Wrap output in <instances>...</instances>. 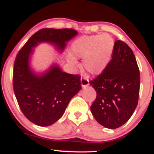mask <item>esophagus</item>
Instances as JSON below:
<instances>
[{"mask_svg": "<svg viewBox=\"0 0 154 154\" xmlns=\"http://www.w3.org/2000/svg\"><path fill=\"white\" fill-rule=\"evenodd\" d=\"M81 81V85H82V87L83 88H85L88 86V85H89V80L87 78H85V77H82L80 79Z\"/></svg>", "mask_w": 154, "mask_h": 154, "instance_id": "1", "label": "esophagus"}]
</instances>
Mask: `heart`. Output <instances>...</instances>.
<instances>
[{"label": "heart", "mask_w": 154, "mask_h": 154, "mask_svg": "<svg viewBox=\"0 0 154 154\" xmlns=\"http://www.w3.org/2000/svg\"><path fill=\"white\" fill-rule=\"evenodd\" d=\"M114 42L110 35H90L77 39L72 45L75 56L83 59V66L90 74L98 75L103 73L110 61L114 51ZM69 62L76 64L74 58Z\"/></svg>", "instance_id": "b5f03b06"}]
</instances>
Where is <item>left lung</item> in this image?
Wrapping results in <instances>:
<instances>
[{
	"mask_svg": "<svg viewBox=\"0 0 154 154\" xmlns=\"http://www.w3.org/2000/svg\"><path fill=\"white\" fill-rule=\"evenodd\" d=\"M140 80L139 68L132 49L122 40H116L106 69L90 81L97 94L91 106L96 121L109 129L126 123L137 105Z\"/></svg>",
	"mask_w": 154,
	"mask_h": 154,
	"instance_id": "obj_1",
	"label": "left lung"
}]
</instances>
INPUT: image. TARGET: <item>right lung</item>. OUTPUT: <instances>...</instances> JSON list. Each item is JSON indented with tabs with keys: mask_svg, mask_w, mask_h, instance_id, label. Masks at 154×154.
I'll use <instances>...</instances> for the list:
<instances>
[{
	"mask_svg": "<svg viewBox=\"0 0 154 154\" xmlns=\"http://www.w3.org/2000/svg\"><path fill=\"white\" fill-rule=\"evenodd\" d=\"M77 35L74 29H41L32 35L16 56L14 91L21 111L35 125L49 126L62 116L69 100L81 89V77L62 72L55 65L43 75H35L29 66L32 48L45 41L63 51L66 42Z\"/></svg>",
	"mask_w": 154,
	"mask_h": 154,
	"instance_id": "right-lung-1",
	"label": "right lung"
}]
</instances>
